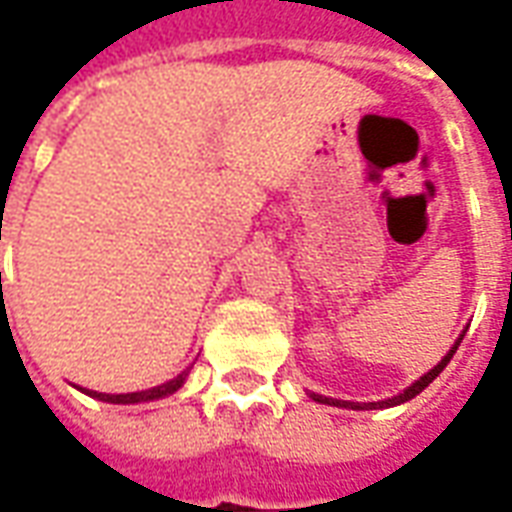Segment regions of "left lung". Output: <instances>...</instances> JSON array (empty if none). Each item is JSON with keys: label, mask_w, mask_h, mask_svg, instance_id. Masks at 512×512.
I'll list each match as a JSON object with an SVG mask.
<instances>
[{"label": "left lung", "mask_w": 512, "mask_h": 512, "mask_svg": "<svg viewBox=\"0 0 512 512\" xmlns=\"http://www.w3.org/2000/svg\"><path fill=\"white\" fill-rule=\"evenodd\" d=\"M461 340H463V334H461V337H458V343L452 345V348H450V354L444 356V359H441L439 365L433 367V370H428V373H425V376L419 378V381H414V384L408 386V389H403V392H400V395L389 397V400H378V403H351V400H334V397L315 395V392H310V395H312V400H318V403H326V406L354 408V411H362V408H389V406H400V403H406V400H411V397H417L419 392H422V389H425V386H428L430 381H433V378L439 376V373H441V370H444V367L450 365L452 354H455V351H458V345H461Z\"/></svg>", "instance_id": "8db88e82"}]
</instances>
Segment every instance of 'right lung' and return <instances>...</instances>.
Returning <instances> with one entry per match:
<instances>
[{"mask_svg": "<svg viewBox=\"0 0 512 512\" xmlns=\"http://www.w3.org/2000/svg\"><path fill=\"white\" fill-rule=\"evenodd\" d=\"M186 376H189V370H183L178 378H172V381H167V384L161 386H153V389H145V392H128V395H106V392H93V389H82L84 395L90 397H98V400H104V403H145V400H158V397H167L172 395V392H178L180 386H183V381H186Z\"/></svg>", "mask_w": 512, "mask_h": 512, "instance_id": "1", "label": "right lung"}]
</instances>
